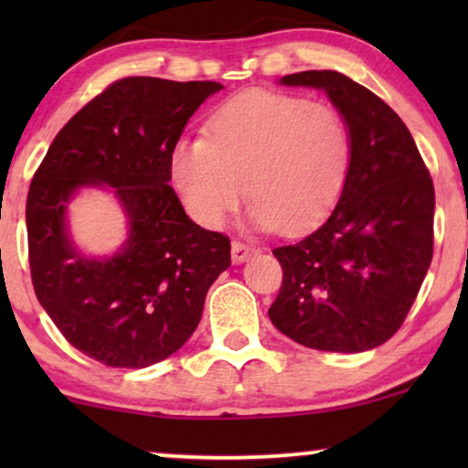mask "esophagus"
Listing matches in <instances>:
<instances>
[{
    "instance_id": "1",
    "label": "esophagus",
    "mask_w": 468,
    "mask_h": 468,
    "mask_svg": "<svg viewBox=\"0 0 468 468\" xmlns=\"http://www.w3.org/2000/svg\"><path fill=\"white\" fill-rule=\"evenodd\" d=\"M253 253H255V249L245 245V242H240V240L232 242V261H234V264H242V261H247Z\"/></svg>"
}]
</instances>
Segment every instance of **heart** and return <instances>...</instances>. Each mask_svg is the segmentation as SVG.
Instances as JSON below:
<instances>
[{
    "label": "heart",
    "mask_w": 468,
    "mask_h": 468,
    "mask_svg": "<svg viewBox=\"0 0 468 468\" xmlns=\"http://www.w3.org/2000/svg\"><path fill=\"white\" fill-rule=\"evenodd\" d=\"M351 138L328 104L277 91H247L217 108L207 138H185L170 159L189 215L219 228L242 191L253 228H311L335 207L347 181Z\"/></svg>",
    "instance_id": "obj_1"
}]
</instances>
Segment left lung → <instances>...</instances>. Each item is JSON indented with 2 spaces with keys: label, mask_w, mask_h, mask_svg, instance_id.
<instances>
[{
  "label": "left lung",
  "mask_w": 468,
  "mask_h": 468,
  "mask_svg": "<svg viewBox=\"0 0 468 468\" xmlns=\"http://www.w3.org/2000/svg\"><path fill=\"white\" fill-rule=\"evenodd\" d=\"M279 82L325 91L349 130L351 165L328 219L272 251L283 283L268 315L304 347H379L405 322L431 266L432 178L399 114L349 76L309 69Z\"/></svg>",
  "instance_id": "obj_1"
}]
</instances>
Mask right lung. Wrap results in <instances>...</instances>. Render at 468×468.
Returning a JSON list of instances; mask_svg holds the SVG:
<instances>
[{
    "mask_svg": "<svg viewBox=\"0 0 468 468\" xmlns=\"http://www.w3.org/2000/svg\"><path fill=\"white\" fill-rule=\"evenodd\" d=\"M213 80L130 76L57 133L27 194L36 296L68 343L112 368H144L187 343L229 266V239L194 223L170 187L172 151ZM80 188H108L128 219L112 256L82 254L67 226Z\"/></svg>",
    "mask_w": 468,
    "mask_h": 468,
    "instance_id": "1",
    "label": "right lung"
}]
</instances>
